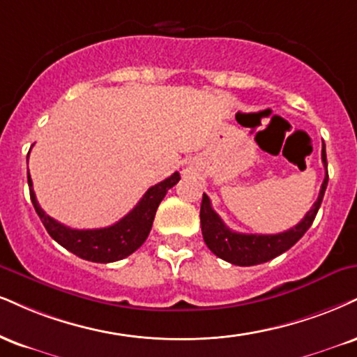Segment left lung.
Returning a JSON list of instances; mask_svg holds the SVG:
<instances>
[{"label":"left lung","instance_id":"8db88e82","mask_svg":"<svg viewBox=\"0 0 357 357\" xmlns=\"http://www.w3.org/2000/svg\"><path fill=\"white\" fill-rule=\"evenodd\" d=\"M323 165L326 169V176L323 186H321L319 196L316 203L306 213L301 222H298L294 227L278 234H243L231 231L227 227L218 213L214 211L211 201L208 195H203V203H201V231L206 246L221 259L236 266H255L271 261L274 257L282 255L289 248H293L304 233L311 227L314 221L319 206L323 203V197L328 188V161H326V144L323 143Z\"/></svg>","mask_w":357,"mask_h":357}]
</instances>
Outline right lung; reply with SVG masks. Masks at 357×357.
I'll return each mask as SVG.
<instances>
[{"label": "right lung", "instance_id": "1", "mask_svg": "<svg viewBox=\"0 0 357 357\" xmlns=\"http://www.w3.org/2000/svg\"><path fill=\"white\" fill-rule=\"evenodd\" d=\"M179 179H181L179 173H173L165 181L154 184L123 220L114 222L113 226L100 227V229H73L53 220L38 204L29 173L28 186L34 209L56 243L61 244L73 255L79 256L81 259L93 261V263H114L132 255L146 241L151 231L158 206L166 196L167 190H171Z\"/></svg>", "mask_w": 357, "mask_h": 357}]
</instances>
